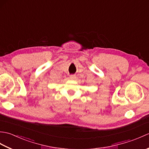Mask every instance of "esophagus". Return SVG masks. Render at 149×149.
<instances>
[{
    "mask_svg": "<svg viewBox=\"0 0 149 149\" xmlns=\"http://www.w3.org/2000/svg\"><path fill=\"white\" fill-rule=\"evenodd\" d=\"M70 79L71 80H75V79H76V77H75V75H70Z\"/></svg>",
    "mask_w": 149,
    "mask_h": 149,
    "instance_id": "esophagus-1",
    "label": "esophagus"
}]
</instances>
